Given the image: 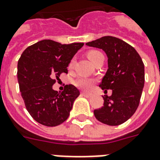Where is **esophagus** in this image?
Here are the masks:
<instances>
[{
	"mask_svg": "<svg viewBox=\"0 0 160 160\" xmlns=\"http://www.w3.org/2000/svg\"><path fill=\"white\" fill-rule=\"evenodd\" d=\"M81 95L85 97H91V93H86V92H81Z\"/></svg>",
	"mask_w": 160,
	"mask_h": 160,
	"instance_id": "1",
	"label": "esophagus"
}]
</instances>
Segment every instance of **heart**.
I'll use <instances>...</instances> for the list:
<instances>
[{
	"mask_svg": "<svg viewBox=\"0 0 160 160\" xmlns=\"http://www.w3.org/2000/svg\"><path fill=\"white\" fill-rule=\"evenodd\" d=\"M86 55L89 58V59L95 64L96 62V60L98 59V58L102 56V54L100 51L98 50H89L87 53H86ZM74 64H75V59L74 58H72L71 60L69 61V69H71L74 66ZM94 84V80H91V79H89V78H85V77H80L79 79L75 81V85L76 87H78L79 89H81V90H85V91H87L89 89H91L92 87V85Z\"/></svg>",
	"mask_w": 160,
	"mask_h": 160,
	"instance_id": "obj_1",
	"label": "heart"
}]
</instances>
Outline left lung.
Wrapping results in <instances>:
<instances>
[{
  "label": "left lung",
  "mask_w": 160,
  "mask_h": 160,
  "mask_svg": "<svg viewBox=\"0 0 160 160\" xmlns=\"http://www.w3.org/2000/svg\"><path fill=\"white\" fill-rule=\"evenodd\" d=\"M86 45L102 48L108 58V69L99 86L112 90L103 96L101 108L94 110L97 120L109 126L128 121L136 112L144 85V64L133 47L120 38L105 36Z\"/></svg>",
  "instance_id": "left-lung-1"
}]
</instances>
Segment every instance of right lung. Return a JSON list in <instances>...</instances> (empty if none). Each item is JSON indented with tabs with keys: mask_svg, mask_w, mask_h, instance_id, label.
Here are the masks:
<instances>
[{
	"mask_svg": "<svg viewBox=\"0 0 160 160\" xmlns=\"http://www.w3.org/2000/svg\"><path fill=\"white\" fill-rule=\"evenodd\" d=\"M83 42L61 44L44 39L23 51L18 64V80L28 112L38 123L55 127L69 118L80 91L66 85L58 93L53 90L56 79L68 73L67 67Z\"/></svg>",
	"mask_w": 160,
	"mask_h": 160,
	"instance_id": "right-lung-1",
	"label": "right lung"
}]
</instances>
